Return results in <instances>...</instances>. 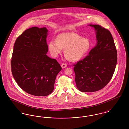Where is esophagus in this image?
<instances>
[{"mask_svg": "<svg viewBox=\"0 0 129 129\" xmlns=\"http://www.w3.org/2000/svg\"><path fill=\"white\" fill-rule=\"evenodd\" d=\"M61 66V67L63 69H64V68L67 67V65L66 64H65V63H62Z\"/></svg>", "mask_w": 129, "mask_h": 129, "instance_id": "34e87169", "label": "esophagus"}]
</instances>
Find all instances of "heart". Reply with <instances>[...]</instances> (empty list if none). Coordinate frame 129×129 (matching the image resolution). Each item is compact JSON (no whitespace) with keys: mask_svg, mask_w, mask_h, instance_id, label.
Wrapping results in <instances>:
<instances>
[{"mask_svg":"<svg viewBox=\"0 0 129 129\" xmlns=\"http://www.w3.org/2000/svg\"><path fill=\"white\" fill-rule=\"evenodd\" d=\"M91 44L87 38L75 33L59 34L56 40L51 41L48 44L49 52L53 57H57L64 49L65 57L72 61L82 59L89 52Z\"/></svg>","mask_w":129,"mask_h":129,"instance_id":"obj_1","label":"heart"}]
</instances>
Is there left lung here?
I'll return each instance as SVG.
<instances>
[{"label":"left lung","instance_id":"1","mask_svg":"<svg viewBox=\"0 0 129 129\" xmlns=\"http://www.w3.org/2000/svg\"><path fill=\"white\" fill-rule=\"evenodd\" d=\"M94 27L97 43L88 55L74 65L75 81L78 90L95 92L104 88L110 81L117 63V51L110 32L98 25Z\"/></svg>","mask_w":129,"mask_h":129}]
</instances>
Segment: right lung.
Instances as JSON below:
<instances>
[{
  "mask_svg": "<svg viewBox=\"0 0 129 129\" xmlns=\"http://www.w3.org/2000/svg\"><path fill=\"white\" fill-rule=\"evenodd\" d=\"M48 30L32 27L19 36L13 46L11 68L12 75L25 92L45 96L53 92L60 64L46 54Z\"/></svg>",
  "mask_w": 129,
  "mask_h": 129,
  "instance_id": "obj_1",
  "label": "right lung"
}]
</instances>
